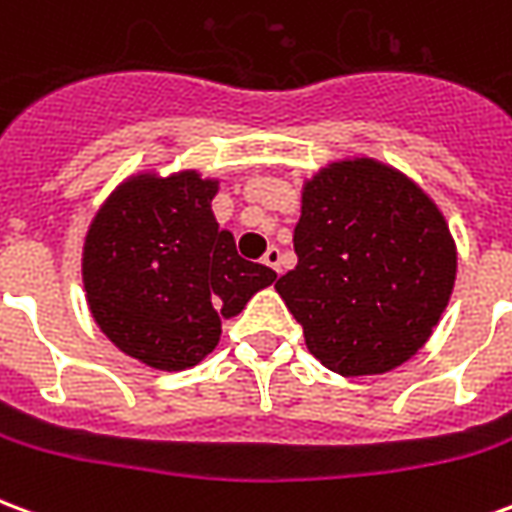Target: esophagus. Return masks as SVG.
<instances>
[{
	"label": "esophagus",
	"instance_id": "obj_1",
	"mask_svg": "<svg viewBox=\"0 0 512 512\" xmlns=\"http://www.w3.org/2000/svg\"><path fill=\"white\" fill-rule=\"evenodd\" d=\"M263 263H266L268 268H274V271H282V252H279V246H268L266 255H263Z\"/></svg>",
	"mask_w": 512,
	"mask_h": 512
}]
</instances>
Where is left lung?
Masks as SVG:
<instances>
[{
  "mask_svg": "<svg viewBox=\"0 0 512 512\" xmlns=\"http://www.w3.org/2000/svg\"><path fill=\"white\" fill-rule=\"evenodd\" d=\"M299 263L277 293L310 354L345 378L395 370L439 326L458 249L419 183L378 158H340L301 189Z\"/></svg>",
  "mask_w": 512,
  "mask_h": 512,
  "instance_id": "obj_1",
  "label": "left lung"
}]
</instances>
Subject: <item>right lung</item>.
Returning <instances> with one entry per match:
<instances>
[{
	"instance_id": "right-lung-1",
	"label": "right lung",
	"mask_w": 512,
	"mask_h": 512,
	"mask_svg": "<svg viewBox=\"0 0 512 512\" xmlns=\"http://www.w3.org/2000/svg\"><path fill=\"white\" fill-rule=\"evenodd\" d=\"M219 178L142 169L117 186L87 227L82 282L98 329L153 370L200 365L222 318L244 310L277 274L235 252L211 200Z\"/></svg>"
}]
</instances>
